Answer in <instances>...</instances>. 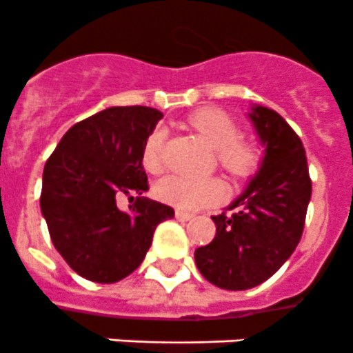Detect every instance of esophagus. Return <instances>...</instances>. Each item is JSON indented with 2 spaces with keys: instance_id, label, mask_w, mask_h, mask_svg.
I'll return each mask as SVG.
<instances>
[{
  "instance_id": "1",
  "label": "esophagus",
  "mask_w": 353,
  "mask_h": 353,
  "mask_svg": "<svg viewBox=\"0 0 353 353\" xmlns=\"http://www.w3.org/2000/svg\"><path fill=\"white\" fill-rule=\"evenodd\" d=\"M174 216H176V219H179V221H191V219H193V213H188V211H182V210H176L174 211Z\"/></svg>"
}]
</instances>
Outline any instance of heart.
I'll return each mask as SVG.
<instances>
[{
	"label": "heart",
	"mask_w": 353,
	"mask_h": 353,
	"mask_svg": "<svg viewBox=\"0 0 353 353\" xmlns=\"http://www.w3.org/2000/svg\"><path fill=\"white\" fill-rule=\"evenodd\" d=\"M188 125L199 132L211 148L215 149L216 162L233 179H250L261 169L264 160L262 145L252 138L239 137L241 128L230 112L204 107L191 112ZM163 129L157 128L149 132L142 149L143 168L154 173L162 165ZM159 200L180 210H199L224 196V185L219 179H190L169 174L154 185Z\"/></svg>",
	"instance_id": "obj_1"
}]
</instances>
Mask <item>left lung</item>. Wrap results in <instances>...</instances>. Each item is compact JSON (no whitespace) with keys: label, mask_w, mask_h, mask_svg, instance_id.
<instances>
[{"label":"left lung","mask_w":353,"mask_h":353,"mask_svg":"<svg viewBox=\"0 0 353 353\" xmlns=\"http://www.w3.org/2000/svg\"><path fill=\"white\" fill-rule=\"evenodd\" d=\"M266 154L231 213L213 216L215 239L194 250L205 281L224 290H250L272 277L303 236L312 196L306 151L279 112L256 105L250 114Z\"/></svg>","instance_id":"left-lung-1"}]
</instances>
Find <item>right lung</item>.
Listing matches in <instances>:
<instances>
[{
	"label": "right lung",
	"mask_w": 353,
	"mask_h": 353,
	"mask_svg": "<svg viewBox=\"0 0 353 353\" xmlns=\"http://www.w3.org/2000/svg\"><path fill=\"white\" fill-rule=\"evenodd\" d=\"M162 118L153 107H109L74 123L43 169L41 213L65 262L83 279L111 284L131 275L173 208L143 199L149 190L142 163L148 134ZM129 212L120 196L134 198Z\"/></svg>",
	"instance_id": "add662e5"
}]
</instances>
